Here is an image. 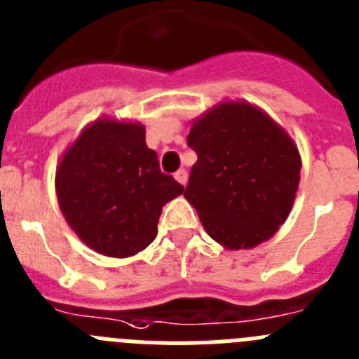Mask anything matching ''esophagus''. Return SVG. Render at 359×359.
Here are the masks:
<instances>
[{"label":"esophagus","mask_w":359,"mask_h":359,"mask_svg":"<svg viewBox=\"0 0 359 359\" xmlns=\"http://www.w3.org/2000/svg\"><path fill=\"white\" fill-rule=\"evenodd\" d=\"M175 179H177V182H180V184H182V186H186V182H188V171H186V170H179L175 173Z\"/></svg>","instance_id":"obj_1"}]
</instances>
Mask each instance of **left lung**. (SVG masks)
Masks as SVG:
<instances>
[{"label":"left lung","mask_w":359,"mask_h":359,"mask_svg":"<svg viewBox=\"0 0 359 359\" xmlns=\"http://www.w3.org/2000/svg\"><path fill=\"white\" fill-rule=\"evenodd\" d=\"M197 162L184 197L208 235L227 249H251L285 222L300 184L294 141L266 111L226 101L193 121Z\"/></svg>","instance_id":"left-lung-1"}]
</instances>
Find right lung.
Returning <instances> with one entry per match:
<instances>
[{
	"label": "right lung",
	"mask_w": 359,
	"mask_h": 359,
	"mask_svg": "<svg viewBox=\"0 0 359 359\" xmlns=\"http://www.w3.org/2000/svg\"><path fill=\"white\" fill-rule=\"evenodd\" d=\"M59 208L76 235L106 257H133L157 236L162 205L184 191L162 173L139 123L97 119L55 171Z\"/></svg>",
	"instance_id": "1"
}]
</instances>
